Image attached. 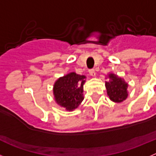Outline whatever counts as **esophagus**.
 <instances>
[{"mask_svg": "<svg viewBox=\"0 0 156 156\" xmlns=\"http://www.w3.org/2000/svg\"><path fill=\"white\" fill-rule=\"evenodd\" d=\"M89 74H90L91 76H95L96 75V73H95V70L94 69H91L89 70Z\"/></svg>", "mask_w": 156, "mask_h": 156, "instance_id": "34e87169", "label": "esophagus"}]
</instances>
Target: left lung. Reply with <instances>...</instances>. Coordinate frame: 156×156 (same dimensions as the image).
<instances>
[{
	"label": "left lung",
	"mask_w": 156,
	"mask_h": 156,
	"mask_svg": "<svg viewBox=\"0 0 156 156\" xmlns=\"http://www.w3.org/2000/svg\"><path fill=\"white\" fill-rule=\"evenodd\" d=\"M111 81L105 83L107 93L109 98L115 102H121L127 98V84L114 74H110Z\"/></svg>",
	"instance_id": "8db88e82"
}]
</instances>
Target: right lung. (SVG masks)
I'll return each instance as SVG.
<instances>
[{
	"instance_id": "right-lung-1",
	"label": "right lung",
	"mask_w": 156,
	"mask_h": 156,
	"mask_svg": "<svg viewBox=\"0 0 156 156\" xmlns=\"http://www.w3.org/2000/svg\"><path fill=\"white\" fill-rule=\"evenodd\" d=\"M85 78L76 73L59 78L54 86V94L58 104L69 111L76 108L83 100Z\"/></svg>"
}]
</instances>
